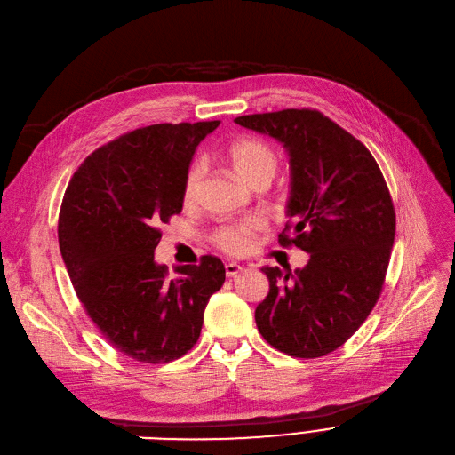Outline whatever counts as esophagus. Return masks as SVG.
Returning a JSON list of instances; mask_svg holds the SVG:
<instances>
[{
  "label": "esophagus",
  "mask_w": 455,
  "mask_h": 455,
  "mask_svg": "<svg viewBox=\"0 0 455 455\" xmlns=\"http://www.w3.org/2000/svg\"><path fill=\"white\" fill-rule=\"evenodd\" d=\"M243 271V266H240V264H234V262H230V264H227L225 266V273H227V276H235L238 273H242Z\"/></svg>",
  "instance_id": "1"
}]
</instances>
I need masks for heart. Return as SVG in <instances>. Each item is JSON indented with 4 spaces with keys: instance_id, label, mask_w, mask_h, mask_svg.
I'll return each instance as SVG.
<instances>
[{
    "instance_id": "obj_1",
    "label": "heart",
    "mask_w": 455,
    "mask_h": 455,
    "mask_svg": "<svg viewBox=\"0 0 455 455\" xmlns=\"http://www.w3.org/2000/svg\"><path fill=\"white\" fill-rule=\"evenodd\" d=\"M227 162L232 165L235 174L240 176L249 186H259L262 182H271V179L279 167V156L264 141L245 137V140L234 141L227 148ZM204 176V165L201 162H193L182 182V199L184 203H193L196 193H199L201 182ZM264 228V223L259 220H245L240 223L223 225L215 228L212 234L213 245L230 254L240 256L252 249L256 232Z\"/></svg>"
}]
</instances>
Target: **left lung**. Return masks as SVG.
Instances as JSON below:
<instances>
[{
	"label": "left lung",
	"instance_id": "1",
	"mask_svg": "<svg viewBox=\"0 0 455 455\" xmlns=\"http://www.w3.org/2000/svg\"><path fill=\"white\" fill-rule=\"evenodd\" d=\"M281 141L291 165L290 220L279 235L310 260L295 275L262 267L269 293L254 320L290 357L315 359L353 337L383 291L396 212L370 150L318 109L243 115L234 121Z\"/></svg>",
	"mask_w": 455,
	"mask_h": 455
}]
</instances>
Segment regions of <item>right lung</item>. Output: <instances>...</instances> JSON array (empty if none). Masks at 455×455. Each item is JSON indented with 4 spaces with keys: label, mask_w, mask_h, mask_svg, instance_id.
<instances>
[{
    "label": "right lung",
    "mask_w": 455,
    "mask_h": 455,
    "mask_svg": "<svg viewBox=\"0 0 455 455\" xmlns=\"http://www.w3.org/2000/svg\"><path fill=\"white\" fill-rule=\"evenodd\" d=\"M220 121L152 124L118 135L77 167L59 212V249L85 314L130 359H180L201 337L210 295L225 283L217 256L176 276L154 262L160 225L182 212L191 156Z\"/></svg>",
    "instance_id": "obj_1"
}]
</instances>
